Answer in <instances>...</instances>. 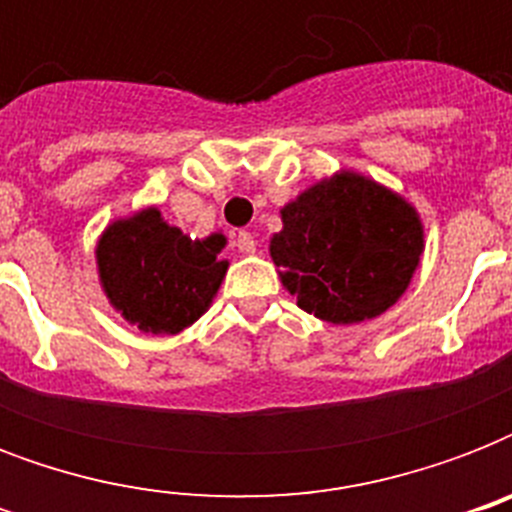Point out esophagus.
<instances>
[{
  "label": "esophagus",
  "instance_id": "obj_1",
  "mask_svg": "<svg viewBox=\"0 0 512 512\" xmlns=\"http://www.w3.org/2000/svg\"><path fill=\"white\" fill-rule=\"evenodd\" d=\"M236 247H239L241 255H255V249H257L255 236H252L249 231H239V236H236Z\"/></svg>",
  "mask_w": 512,
  "mask_h": 512
}]
</instances>
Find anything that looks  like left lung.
Segmentation results:
<instances>
[{
    "instance_id": "8db88e82",
    "label": "left lung",
    "mask_w": 512,
    "mask_h": 512,
    "mask_svg": "<svg viewBox=\"0 0 512 512\" xmlns=\"http://www.w3.org/2000/svg\"><path fill=\"white\" fill-rule=\"evenodd\" d=\"M271 257L305 313L329 324L374 319L404 295L425 249L417 209L358 172L324 177L281 209Z\"/></svg>"
}]
</instances>
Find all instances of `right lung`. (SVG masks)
I'll list each match as a JSON object with an SVG mask.
<instances>
[{"instance_id": "1", "label": "right lung", "mask_w": 512, "mask_h": 512, "mask_svg": "<svg viewBox=\"0 0 512 512\" xmlns=\"http://www.w3.org/2000/svg\"><path fill=\"white\" fill-rule=\"evenodd\" d=\"M223 233L185 236L156 207L108 225L95 249L108 303L148 335H177L207 311L228 260Z\"/></svg>"}]
</instances>
